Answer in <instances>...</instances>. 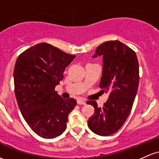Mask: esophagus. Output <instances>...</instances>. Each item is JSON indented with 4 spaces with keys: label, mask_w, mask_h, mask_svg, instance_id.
Segmentation results:
<instances>
[{
    "label": "esophagus",
    "mask_w": 159,
    "mask_h": 159,
    "mask_svg": "<svg viewBox=\"0 0 159 159\" xmlns=\"http://www.w3.org/2000/svg\"><path fill=\"white\" fill-rule=\"evenodd\" d=\"M77 103H78V105H85V104H86V102L82 100L81 99H78V100H77Z\"/></svg>",
    "instance_id": "34e87169"
}]
</instances>
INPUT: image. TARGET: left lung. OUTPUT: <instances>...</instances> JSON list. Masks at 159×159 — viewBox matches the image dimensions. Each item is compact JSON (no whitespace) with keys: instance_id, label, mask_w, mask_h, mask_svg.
<instances>
[{"instance_id":"1","label":"left lung","mask_w":159,"mask_h":159,"mask_svg":"<svg viewBox=\"0 0 159 159\" xmlns=\"http://www.w3.org/2000/svg\"><path fill=\"white\" fill-rule=\"evenodd\" d=\"M97 56L103 59L99 88L109 92V98L102 108L96 101L87 102L95 109L88 124L93 133L109 136L121 128L133 107L139 85V63L135 52L119 41L99 45L93 57Z\"/></svg>"}]
</instances>
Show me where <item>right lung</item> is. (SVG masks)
I'll list each match as a JSON object with an SVG mask.
<instances>
[{"instance_id":"right-lung-1","label":"right lung","mask_w":159,"mask_h":159,"mask_svg":"<svg viewBox=\"0 0 159 159\" xmlns=\"http://www.w3.org/2000/svg\"><path fill=\"white\" fill-rule=\"evenodd\" d=\"M75 57L41 43L22 52L16 62L13 75L18 106L31 130L43 138H55L63 133L68 116L76 106L75 99L62 98L55 90Z\"/></svg>"}]
</instances>
